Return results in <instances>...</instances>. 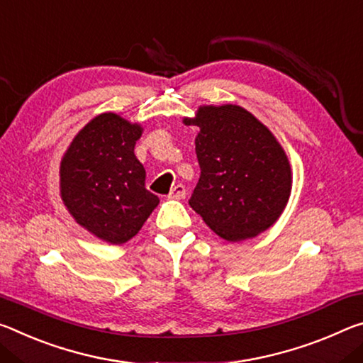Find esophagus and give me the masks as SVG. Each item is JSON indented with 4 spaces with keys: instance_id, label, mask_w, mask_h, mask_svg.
Returning a JSON list of instances; mask_svg holds the SVG:
<instances>
[{
    "instance_id": "34e87169",
    "label": "esophagus",
    "mask_w": 363,
    "mask_h": 363,
    "mask_svg": "<svg viewBox=\"0 0 363 363\" xmlns=\"http://www.w3.org/2000/svg\"><path fill=\"white\" fill-rule=\"evenodd\" d=\"M185 196H186V188L183 186L182 183L175 185L169 193V198H172V199H185Z\"/></svg>"
}]
</instances>
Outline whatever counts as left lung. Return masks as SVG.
<instances>
[{
    "label": "left lung",
    "instance_id": "obj_1",
    "mask_svg": "<svg viewBox=\"0 0 363 363\" xmlns=\"http://www.w3.org/2000/svg\"><path fill=\"white\" fill-rule=\"evenodd\" d=\"M185 123L199 127L193 211L227 241L252 238L275 223L289 199L291 169L270 130L233 104L199 108Z\"/></svg>",
    "mask_w": 363,
    "mask_h": 363
}]
</instances>
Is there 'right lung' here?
<instances>
[{"label":"right lung","instance_id":"obj_1","mask_svg":"<svg viewBox=\"0 0 363 363\" xmlns=\"http://www.w3.org/2000/svg\"><path fill=\"white\" fill-rule=\"evenodd\" d=\"M140 136V125L106 112L80 130L61 162L64 204L82 227L112 245L132 240L159 204L135 156Z\"/></svg>","mask_w":363,"mask_h":363}]
</instances>
